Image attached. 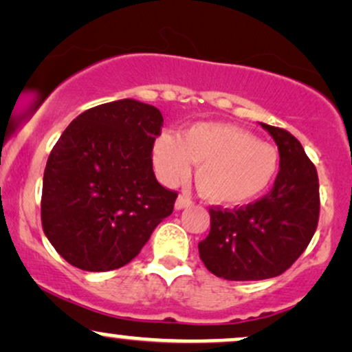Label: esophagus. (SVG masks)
<instances>
[{
	"mask_svg": "<svg viewBox=\"0 0 352 352\" xmlns=\"http://www.w3.org/2000/svg\"><path fill=\"white\" fill-rule=\"evenodd\" d=\"M191 204V199H190V197L188 195H179V198H177V201H175V209L177 211H180V209H184V208H188Z\"/></svg>",
	"mask_w": 352,
	"mask_h": 352,
	"instance_id": "34e87169",
	"label": "esophagus"
}]
</instances>
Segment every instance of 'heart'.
<instances>
[{
    "label": "heart",
    "mask_w": 352,
    "mask_h": 352,
    "mask_svg": "<svg viewBox=\"0 0 352 352\" xmlns=\"http://www.w3.org/2000/svg\"><path fill=\"white\" fill-rule=\"evenodd\" d=\"M154 164L167 185H175L197 167V186L208 201L242 204L260 197L279 170L274 146L230 123L191 124L180 138L162 133L154 143Z\"/></svg>",
    "instance_id": "heart-1"
}]
</instances>
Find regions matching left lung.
<instances>
[{"mask_svg": "<svg viewBox=\"0 0 352 352\" xmlns=\"http://www.w3.org/2000/svg\"><path fill=\"white\" fill-rule=\"evenodd\" d=\"M261 126L279 151L273 188L243 208L209 209L211 230L198 243L204 266L229 281H260L284 273L304 253L318 224L317 168L291 133Z\"/></svg>", "mask_w": 352, "mask_h": 352, "instance_id": "8db88e82", "label": "left lung"}]
</instances>
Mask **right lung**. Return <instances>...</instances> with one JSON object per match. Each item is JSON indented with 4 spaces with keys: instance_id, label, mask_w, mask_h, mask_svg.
I'll return each mask as SVG.
<instances>
[{
    "instance_id": "add662e5",
    "label": "right lung",
    "mask_w": 352,
    "mask_h": 352,
    "mask_svg": "<svg viewBox=\"0 0 352 352\" xmlns=\"http://www.w3.org/2000/svg\"><path fill=\"white\" fill-rule=\"evenodd\" d=\"M159 109L122 99L78 115L48 155L42 226L68 263L84 271L122 268L172 214L175 191L155 180Z\"/></svg>"
}]
</instances>
